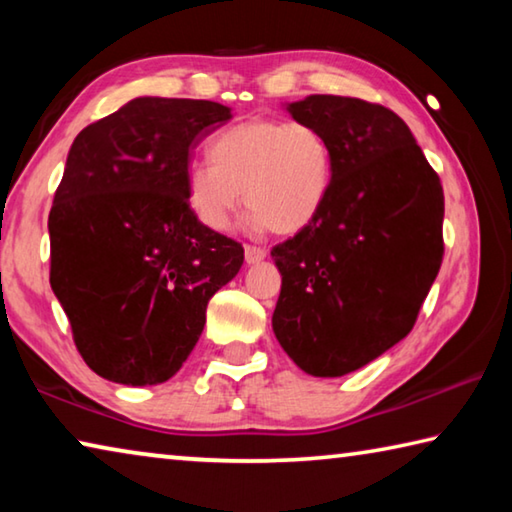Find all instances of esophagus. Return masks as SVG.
<instances>
[{
  "label": "esophagus",
  "mask_w": 512,
  "mask_h": 512,
  "mask_svg": "<svg viewBox=\"0 0 512 512\" xmlns=\"http://www.w3.org/2000/svg\"><path fill=\"white\" fill-rule=\"evenodd\" d=\"M244 257H246V264H259V262H264V259H266V250L257 248V246H246Z\"/></svg>",
  "instance_id": "34e87169"
}]
</instances>
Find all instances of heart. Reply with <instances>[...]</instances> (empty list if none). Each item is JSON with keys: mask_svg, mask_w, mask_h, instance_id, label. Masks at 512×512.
<instances>
[{"mask_svg": "<svg viewBox=\"0 0 512 512\" xmlns=\"http://www.w3.org/2000/svg\"><path fill=\"white\" fill-rule=\"evenodd\" d=\"M207 155L210 162L189 164L185 196L214 232L228 228L244 192L250 230L293 235L316 219L332 189V146L309 121H239L214 137Z\"/></svg>", "mask_w": 512, "mask_h": 512, "instance_id": "heart-1", "label": "heart"}]
</instances>
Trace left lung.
<instances>
[{"label": "left lung", "mask_w": 512, "mask_h": 512, "mask_svg": "<svg viewBox=\"0 0 512 512\" xmlns=\"http://www.w3.org/2000/svg\"><path fill=\"white\" fill-rule=\"evenodd\" d=\"M284 108L327 137L334 178L316 219L271 250L273 332L307 375L341 377L413 329L443 262V185L393 110L334 94Z\"/></svg>", "instance_id": "left-lung-1"}]
</instances>
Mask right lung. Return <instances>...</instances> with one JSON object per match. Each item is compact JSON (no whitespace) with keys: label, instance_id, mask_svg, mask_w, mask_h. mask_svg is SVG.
<instances>
[{"label":"right lung","instance_id":"add662e5","mask_svg":"<svg viewBox=\"0 0 512 512\" xmlns=\"http://www.w3.org/2000/svg\"><path fill=\"white\" fill-rule=\"evenodd\" d=\"M214 101L137 97L76 135L49 212L51 289L99 377L155 386L183 368L207 302L244 248L196 219L189 151L223 126Z\"/></svg>","mask_w":512,"mask_h":512}]
</instances>
